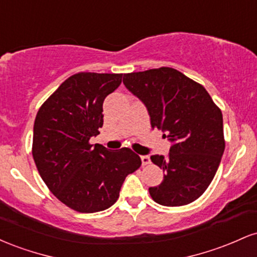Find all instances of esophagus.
<instances>
[{
  "instance_id": "34e87169",
  "label": "esophagus",
  "mask_w": 257,
  "mask_h": 257,
  "mask_svg": "<svg viewBox=\"0 0 257 257\" xmlns=\"http://www.w3.org/2000/svg\"><path fill=\"white\" fill-rule=\"evenodd\" d=\"M141 162H143V166H147V164H150L151 159L149 156H141Z\"/></svg>"
}]
</instances>
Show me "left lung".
<instances>
[{
  "mask_svg": "<svg viewBox=\"0 0 257 257\" xmlns=\"http://www.w3.org/2000/svg\"><path fill=\"white\" fill-rule=\"evenodd\" d=\"M123 83L145 104L152 128L172 143L167 157L151 156L164 173L162 184L149 188L152 199L166 206L198 199L225 151L221 110L202 84L172 67L124 73Z\"/></svg>",
  "mask_w": 257,
  "mask_h": 257,
  "instance_id": "left-lung-1",
  "label": "left lung"
}]
</instances>
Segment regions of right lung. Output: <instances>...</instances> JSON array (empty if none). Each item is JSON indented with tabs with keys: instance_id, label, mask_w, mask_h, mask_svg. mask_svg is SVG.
I'll return each instance as SVG.
<instances>
[{
	"instance_id": "right-lung-1",
	"label": "right lung",
	"mask_w": 257,
	"mask_h": 257,
	"mask_svg": "<svg viewBox=\"0 0 257 257\" xmlns=\"http://www.w3.org/2000/svg\"><path fill=\"white\" fill-rule=\"evenodd\" d=\"M122 76L72 75L36 114L32 156L38 173L61 203L79 213H96L113 205L123 181L141 166L131 149L111 151L89 143L104 123V100L119 87Z\"/></svg>"
}]
</instances>
